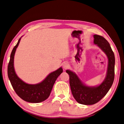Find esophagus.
<instances>
[{
    "instance_id": "34e87169",
    "label": "esophagus",
    "mask_w": 124,
    "mask_h": 124,
    "mask_svg": "<svg viewBox=\"0 0 124 124\" xmlns=\"http://www.w3.org/2000/svg\"><path fill=\"white\" fill-rule=\"evenodd\" d=\"M62 67H63V69H65V70H66V69L69 68V64L67 62H65V63H64V64H63Z\"/></svg>"
}]
</instances>
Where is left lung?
I'll return each mask as SVG.
<instances>
[{"mask_svg": "<svg viewBox=\"0 0 124 124\" xmlns=\"http://www.w3.org/2000/svg\"><path fill=\"white\" fill-rule=\"evenodd\" d=\"M94 44L105 53L108 58L107 73L104 80L98 86H88L83 83L78 76L70 70H66L70 76V85L73 96L79 104L93 105L100 101L108 92L114 79L115 57L110 45L103 37L94 34Z\"/></svg>", "mask_w": 124, "mask_h": 124, "instance_id": "8db88e82", "label": "left lung"}]
</instances>
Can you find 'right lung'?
<instances>
[{"label": "right lung", "instance_id": "1", "mask_svg": "<svg viewBox=\"0 0 124 124\" xmlns=\"http://www.w3.org/2000/svg\"><path fill=\"white\" fill-rule=\"evenodd\" d=\"M21 38L12 51L8 68V77L14 90L19 97L27 102L38 103L47 99L50 96L55 80L63 72L62 69L60 67L56 71L51 72L44 80L38 84H29L23 81L18 77L14 68V57Z\"/></svg>", "mask_w": 124, "mask_h": 124}]
</instances>
